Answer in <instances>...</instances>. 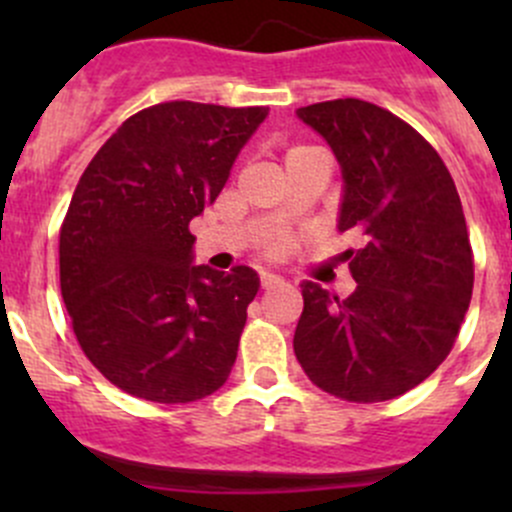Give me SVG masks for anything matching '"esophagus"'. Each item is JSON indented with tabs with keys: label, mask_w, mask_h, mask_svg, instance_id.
Wrapping results in <instances>:
<instances>
[{
	"label": "esophagus",
	"mask_w": 512,
	"mask_h": 512,
	"mask_svg": "<svg viewBox=\"0 0 512 512\" xmlns=\"http://www.w3.org/2000/svg\"><path fill=\"white\" fill-rule=\"evenodd\" d=\"M260 282H262V287L270 289V287L280 285L282 277H280V275H275V272H262V275H260Z\"/></svg>",
	"instance_id": "1"
}]
</instances>
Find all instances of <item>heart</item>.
<instances>
[{
  "label": "heart",
  "mask_w": 512,
  "mask_h": 512,
  "mask_svg": "<svg viewBox=\"0 0 512 512\" xmlns=\"http://www.w3.org/2000/svg\"><path fill=\"white\" fill-rule=\"evenodd\" d=\"M297 151H299V148H297Z\"/></svg>",
  "instance_id": "b5f03b06"
}]
</instances>
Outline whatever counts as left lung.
<instances>
[{
  "mask_svg": "<svg viewBox=\"0 0 512 512\" xmlns=\"http://www.w3.org/2000/svg\"><path fill=\"white\" fill-rule=\"evenodd\" d=\"M297 118L342 168L339 232L356 289L339 299L304 280L294 354L304 374L347 401H389L438 369L473 292V255L456 183L441 156L394 113L359 98L312 103Z\"/></svg>",
  "mask_w": 512,
  "mask_h": 512,
  "instance_id": "obj_1",
  "label": "left lung"
}]
</instances>
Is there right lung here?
Listing matches in <instances>:
<instances>
[{
    "label": "right lung",
    "mask_w": 512,
    "mask_h": 512,
    "mask_svg": "<svg viewBox=\"0 0 512 512\" xmlns=\"http://www.w3.org/2000/svg\"><path fill=\"white\" fill-rule=\"evenodd\" d=\"M267 113L158 103L128 118L81 175L59 235L61 297L84 354L126 394L188 404L230 376L260 277L195 265L188 225Z\"/></svg>",
    "instance_id": "obj_1"
}]
</instances>
